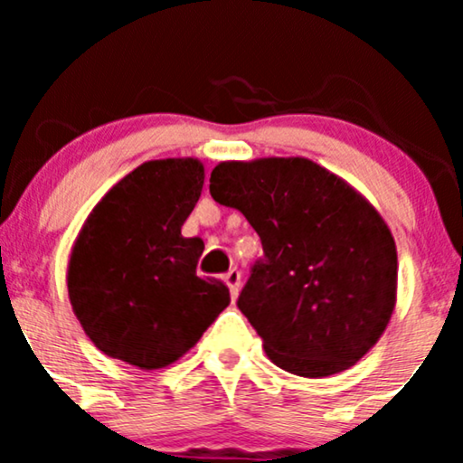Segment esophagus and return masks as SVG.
Masks as SVG:
<instances>
[{"mask_svg":"<svg viewBox=\"0 0 463 463\" xmlns=\"http://www.w3.org/2000/svg\"><path fill=\"white\" fill-rule=\"evenodd\" d=\"M224 283L228 285V289H231V298L235 300L239 296V287H241V272H239L237 268H232L231 272L224 276Z\"/></svg>","mask_w":463,"mask_h":463,"instance_id":"obj_1","label":"esophagus"}]
</instances>
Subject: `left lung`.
<instances>
[{
	"label": "left lung",
	"mask_w": 463,
	"mask_h": 463,
	"mask_svg": "<svg viewBox=\"0 0 463 463\" xmlns=\"http://www.w3.org/2000/svg\"><path fill=\"white\" fill-rule=\"evenodd\" d=\"M209 191L261 237L237 305L272 364L307 379L357 364L396 307V243L379 211L302 156L222 161Z\"/></svg>",
	"instance_id": "obj_1"
}]
</instances>
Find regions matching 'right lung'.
<instances>
[{
  "label": "right lung",
  "mask_w": 463,
  "mask_h": 463,
  "mask_svg": "<svg viewBox=\"0 0 463 463\" xmlns=\"http://www.w3.org/2000/svg\"><path fill=\"white\" fill-rule=\"evenodd\" d=\"M198 158H158L126 174L84 220L67 263V291L84 333L109 357L141 370L178 361L231 302L200 279V237L180 228L200 200Z\"/></svg>",
  "instance_id": "1"
}]
</instances>
